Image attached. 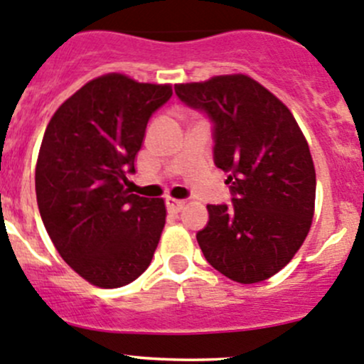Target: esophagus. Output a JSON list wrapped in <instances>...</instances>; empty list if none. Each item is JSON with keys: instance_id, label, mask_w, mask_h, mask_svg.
Listing matches in <instances>:
<instances>
[{"instance_id": "1", "label": "esophagus", "mask_w": 364, "mask_h": 364, "mask_svg": "<svg viewBox=\"0 0 364 364\" xmlns=\"http://www.w3.org/2000/svg\"><path fill=\"white\" fill-rule=\"evenodd\" d=\"M166 207L170 212H181V210L186 207V201L183 200H175V198L168 196L166 198Z\"/></svg>"}]
</instances>
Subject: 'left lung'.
Listing matches in <instances>:
<instances>
[{"label":"left lung","instance_id":"obj_1","mask_svg":"<svg viewBox=\"0 0 364 364\" xmlns=\"http://www.w3.org/2000/svg\"><path fill=\"white\" fill-rule=\"evenodd\" d=\"M183 103L213 122V161L228 171L233 207L207 205L196 235L205 259L240 284L279 273L312 226L316 168L289 108L249 75L177 84Z\"/></svg>","mask_w":364,"mask_h":364}]
</instances>
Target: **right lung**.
Listing matches in <instances>:
<instances>
[{
	"label": "right lung",
	"instance_id": "right-lung-1",
	"mask_svg": "<svg viewBox=\"0 0 364 364\" xmlns=\"http://www.w3.org/2000/svg\"><path fill=\"white\" fill-rule=\"evenodd\" d=\"M170 84L124 73L92 78L55 110L35 171L36 201L59 256L103 289L136 280L166 223L163 198L133 194L149 119L171 98Z\"/></svg>",
	"mask_w": 364,
	"mask_h": 364
}]
</instances>
